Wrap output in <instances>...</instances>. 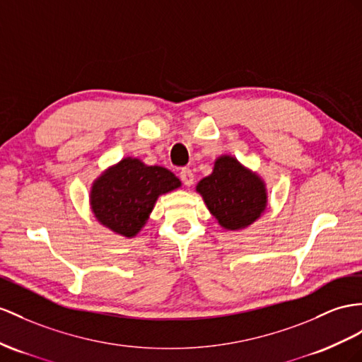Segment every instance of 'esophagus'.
Here are the masks:
<instances>
[{
	"mask_svg": "<svg viewBox=\"0 0 362 362\" xmlns=\"http://www.w3.org/2000/svg\"><path fill=\"white\" fill-rule=\"evenodd\" d=\"M180 180L183 182V185H187V187H191L194 183V174L189 168H183L180 171Z\"/></svg>",
	"mask_w": 362,
	"mask_h": 362,
	"instance_id": "esophagus-1",
	"label": "esophagus"
}]
</instances>
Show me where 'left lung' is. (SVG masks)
<instances>
[{
	"label": "left lung",
	"mask_w": 362,
	"mask_h": 362,
	"mask_svg": "<svg viewBox=\"0 0 362 362\" xmlns=\"http://www.w3.org/2000/svg\"><path fill=\"white\" fill-rule=\"evenodd\" d=\"M196 189L226 230L251 226L267 208L264 180L228 154L217 157L212 173L197 183Z\"/></svg>",
	"instance_id": "left-lung-1"
}]
</instances>
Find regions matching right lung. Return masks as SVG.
I'll list each match as a JSON object with an SVG mask.
<instances>
[{"label":"right lung","instance_id":"add662e5","mask_svg":"<svg viewBox=\"0 0 362 362\" xmlns=\"http://www.w3.org/2000/svg\"><path fill=\"white\" fill-rule=\"evenodd\" d=\"M180 187V180L163 166L125 157L93 182L90 208L102 226L133 238L150 218L157 199Z\"/></svg>","mask_w":362,"mask_h":362}]
</instances>
